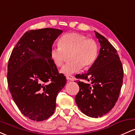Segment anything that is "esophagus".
<instances>
[{
    "label": "esophagus",
    "mask_w": 135,
    "mask_h": 135,
    "mask_svg": "<svg viewBox=\"0 0 135 135\" xmlns=\"http://www.w3.org/2000/svg\"><path fill=\"white\" fill-rule=\"evenodd\" d=\"M66 79L68 80H74V76L71 75H67L66 76Z\"/></svg>",
    "instance_id": "esophagus-1"
}]
</instances>
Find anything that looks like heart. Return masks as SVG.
Listing matches in <instances>:
<instances>
[{
  "label": "heart",
  "instance_id": "heart-1",
  "mask_svg": "<svg viewBox=\"0 0 135 135\" xmlns=\"http://www.w3.org/2000/svg\"><path fill=\"white\" fill-rule=\"evenodd\" d=\"M58 47H52L49 56L54 64L61 66L65 61L66 55L71 62L63 66L60 72L65 75L78 72L82 67L88 69L94 64L98 55V47L94 40L87 38L78 33H68L62 35L58 41Z\"/></svg>",
  "mask_w": 135,
  "mask_h": 135
}]
</instances>
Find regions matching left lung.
Instances as JSON below:
<instances>
[{
    "mask_svg": "<svg viewBox=\"0 0 135 135\" xmlns=\"http://www.w3.org/2000/svg\"><path fill=\"white\" fill-rule=\"evenodd\" d=\"M94 32L101 48L97 60L88 72L75 76L91 84L77 82L79 91L75 100L85 115L98 118L107 114L115 105L122 85L124 71L117 50L105 37Z\"/></svg>",
    "mask_w": 135,
    "mask_h": 135,
    "instance_id": "left-lung-1",
    "label": "left lung"
}]
</instances>
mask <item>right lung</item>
<instances>
[{
  "label": "right lung",
  "mask_w": 135,
  "mask_h": 135,
  "mask_svg": "<svg viewBox=\"0 0 135 135\" xmlns=\"http://www.w3.org/2000/svg\"><path fill=\"white\" fill-rule=\"evenodd\" d=\"M62 32L50 28L28 31L9 58V89L21 112L31 120L42 121L52 115L57 94L66 83L49 56L54 42Z\"/></svg>",
  "instance_id": "right-lung-1"
}]
</instances>
